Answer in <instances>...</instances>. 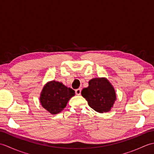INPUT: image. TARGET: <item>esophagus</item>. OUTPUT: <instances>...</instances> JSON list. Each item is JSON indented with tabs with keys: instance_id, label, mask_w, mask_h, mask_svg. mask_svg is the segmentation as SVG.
<instances>
[{
	"instance_id": "obj_1",
	"label": "esophagus",
	"mask_w": 154,
	"mask_h": 154,
	"mask_svg": "<svg viewBox=\"0 0 154 154\" xmlns=\"http://www.w3.org/2000/svg\"><path fill=\"white\" fill-rule=\"evenodd\" d=\"M81 93V89H77L75 90V93H76L77 95H80Z\"/></svg>"
}]
</instances>
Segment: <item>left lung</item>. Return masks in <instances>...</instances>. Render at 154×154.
<instances>
[{
  "mask_svg": "<svg viewBox=\"0 0 154 154\" xmlns=\"http://www.w3.org/2000/svg\"><path fill=\"white\" fill-rule=\"evenodd\" d=\"M81 95L91 108L99 113L110 111L116 100L115 90L105 77L91 79L88 87L81 91Z\"/></svg>",
  "mask_w": 154,
  "mask_h": 154,
  "instance_id": "8db88e82",
  "label": "left lung"
}]
</instances>
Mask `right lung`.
<instances>
[{
    "label": "right lung",
    "instance_id": "add662e5",
    "mask_svg": "<svg viewBox=\"0 0 154 154\" xmlns=\"http://www.w3.org/2000/svg\"><path fill=\"white\" fill-rule=\"evenodd\" d=\"M75 91L56 81H49L44 86L40 93L42 106L51 114L61 112L67 106L68 101L75 95Z\"/></svg>",
    "mask_w": 154,
    "mask_h": 154
}]
</instances>
